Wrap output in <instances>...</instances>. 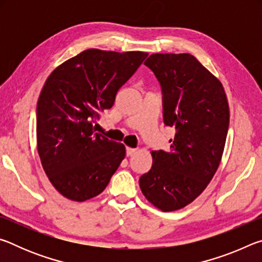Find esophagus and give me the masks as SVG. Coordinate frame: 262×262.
I'll return each mask as SVG.
<instances>
[{
	"mask_svg": "<svg viewBox=\"0 0 262 262\" xmlns=\"http://www.w3.org/2000/svg\"><path fill=\"white\" fill-rule=\"evenodd\" d=\"M136 151H137V150L134 149V148H127V149H126L127 156H133V155H134Z\"/></svg>",
	"mask_w": 262,
	"mask_h": 262,
	"instance_id": "1",
	"label": "esophagus"
}]
</instances>
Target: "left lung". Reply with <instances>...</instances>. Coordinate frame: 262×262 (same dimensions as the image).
Here are the masks:
<instances>
[{"label":"left lung","instance_id":"1","mask_svg":"<svg viewBox=\"0 0 262 262\" xmlns=\"http://www.w3.org/2000/svg\"><path fill=\"white\" fill-rule=\"evenodd\" d=\"M144 64L163 91V119L176 129L170 150L151 151L152 165L141 176L145 199L162 211L193 202L214 177L224 151L230 111L219 78L193 55L151 54Z\"/></svg>","mask_w":262,"mask_h":262}]
</instances>
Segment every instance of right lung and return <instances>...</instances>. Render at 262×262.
<instances>
[{
  "label": "right lung",
  "instance_id": "right-lung-1",
  "mask_svg": "<svg viewBox=\"0 0 262 262\" xmlns=\"http://www.w3.org/2000/svg\"><path fill=\"white\" fill-rule=\"evenodd\" d=\"M147 56L90 48L46 79L37 104L38 154L64 198L84 202L99 195L125 158V145L96 133L94 122Z\"/></svg>",
  "mask_w": 262,
  "mask_h": 262
}]
</instances>
